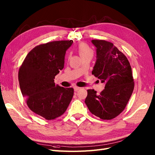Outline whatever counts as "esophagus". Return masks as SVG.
Listing matches in <instances>:
<instances>
[{
	"instance_id": "obj_1",
	"label": "esophagus",
	"mask_w": 155,
	"mask_h": 155,
	"mask_svg": "<svg viewBox=\"0 0 155 155\" xmlns=\"http://www.w3.org/2000/svg\"><path fill=\"white\" fill-rule=\"evenodd\" d=\"M74 91H75V92H77V91H78L79 90H80V89H81V87H74Z\"/></svg>"
}]
</instances>
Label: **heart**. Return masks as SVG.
<instances>
[{"instance_id": "1", "label": "heart", "mask_w": 155, "mask_h": 155, "mask_svg": "<svg viewBox=\"0 0 155 155\" xmlns=\"http://www.w3.org/2000/svg\"><path fill=\"white\" fill-rule=\"evenodd\" d=\"M77 50L79 55H80L82 58L83 57H85V56L93 54L92 50L90 46H89L87 44L84 43H81L79 44L78 46Z\"/></svg>"}]
</instances>
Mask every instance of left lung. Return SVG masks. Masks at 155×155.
Wrapping results in <instances>:
<instances>
[{
  "label": "left lung",
  "instance_id": "left-lung-1",
  "mask_svg": "<svg viewBox=\"0 0 155 155\" xmlns=\"http://www.w3.org/2000/svg\"><path fill=\"white\" fill-rule=\"evenodd\" d=\"M96 48V61L92 74L105 84L99 95L88 90L85 104L92 114L102 120H111L125 108L132 95L134 83L126 56L110 42L92 40Z\"/></svg>",
  "mask_w": 155,
  "mask_h": 155
}]
</instances>
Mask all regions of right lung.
I'll return each mask as SVG.
<instances>
[{
	"label": "right lung",
	"instance_id": "obj_1",
	"mask_svg": "<svg viewBox=\"0 0 155 155\" xmlns=\"http://www.w3.org/2000/svg\"><path fill=\"white\" fill-rule=\"evenodd\" d=\"M72 40L40 45L28 54L18 71V81L30 109L48 120L61 116L74 95L72 88L55 85L54 78L64 68L66 51Z\"/></svg>",
	"mask_w": 155,
	"mask_h": 155
}]
</instances>
